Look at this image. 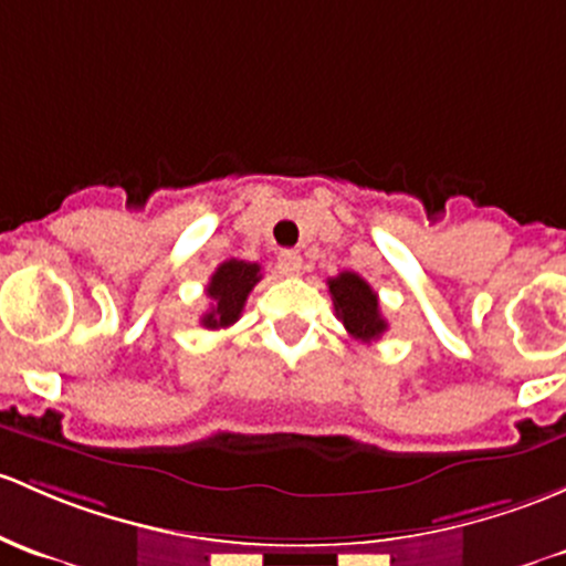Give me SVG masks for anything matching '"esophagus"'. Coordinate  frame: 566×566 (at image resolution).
Instances as JSON below:
<instances>
[{
	"label": "esophagus",
	"mask_w": 566,
	"mask_h": 566,
	"mask_svg": "<svg viewBox=\"0 0 566 566\" xmlns=\"http://www.w3.org/2000/svg\"><path fill=\"white\" fill-rule=\"evenodd\" d=\"M301 265H303L301 254L298 252H290V249H287V252L279 254V260H276L279 273H284V276H298Z\"/></svg>",
	"instance_id": "34e87169"
}]
</instances>
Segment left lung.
Instances as JSON below:
<instances>
[{"label":"left lung","instance_id":"1","mask_svg":"<svg viewBox=\"0 0 566 566\" xmlns=\"http://www.w3.org/2000/svg\"><path fill=\"white\" fill-rule=\"evenodd\" d=\"M328 290L333 298L336 317L342 319L344 328L358 342H377L388 323H385L382 312H379V298L371 290L366 279L353 271H344L338 276L328 279Z\"/></svg>","mask_w":566,"mask_h":566}]
</instances>
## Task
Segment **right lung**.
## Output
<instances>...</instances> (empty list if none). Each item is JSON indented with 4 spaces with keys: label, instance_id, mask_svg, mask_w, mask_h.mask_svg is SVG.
I'll use <instances>...</instances> for the list:
<instances>
[{
    "label": "right lung",
    "instance_id": "right-lung-1",
    "mask_svg": "<svg viewBox=\"0 0 566 566\" xmlns=\"http://www.w3.org/2000/svg\"><path fill=\"white\" fill-rule=\"evenodd\" d=\"M260 265L247 263V260H224L222 265L213 271L211 282H208L206 295L211 298V308L200 317V325L208 331L230 328L238 323L247 303L249 293L254 284L260 282Z\"/></svg>",
    "mask_w": 566,
    "mask_h": 566
}]
</instances>
